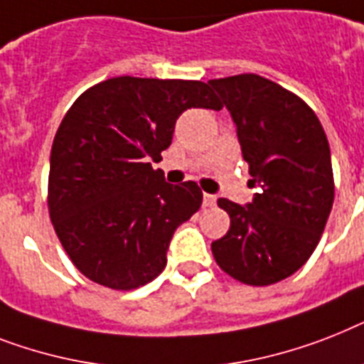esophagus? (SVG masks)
<instances>
[{"label": "esophagus", "instance_id": "esophagus-1", "mask_svg": "<svg viewBox=\"0 0 364 364\" xmlns=\"http://www.w3.org/2000/svg\"><path fill=\"white\" fill-rule=\"evenodd\" d=\"M217 203V196L213 194H203V208H213Z\"/></svg>", "mask_w": 364, "mask_h": 364}]
</instances>
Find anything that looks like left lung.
I'll return each instance as SVG.
<instances>
[{
  "label": "left lung",
  "instance_id": "1",
  "mask_svg": "<svg viewBox=\"0 0 364 364\" xmlns=\"http://www.w3.org/2000/svg\"><path fill=\"white\" fill-rule=\"evenodd\" d=\"M232 115L252 202L226 198L228 233L211 250L223 271L239 282L269 286L294 274L320 243L329 218L335 183L329 141L305 100L258 75L209 80Z\"/></svg>",
  "mask_w": 364,
  "mask_h": 364
}]
</instances>
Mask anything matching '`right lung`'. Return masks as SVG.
Returning <instances> with one entry per match:
<instances>
[{
    "mask_svg": "<svg viewBox=\"0 0 364 364\" xmlns=\"http://www.w3.org/2000/svg\"><path fill=\"white\" fill-rule=\"evenodd\" d=\"M188 108L223 106L196 80L117 76L65 114L50 155V218L73 264L97 284L132 289L155 279L177 226L202 205L196 183L170 185L151 166Z\"/></svg>",
    "mask_w": 364,
    "mask_h": 364,
    "instance_id": "add662e5",
    "label": "right lung"
}]
</instances>
